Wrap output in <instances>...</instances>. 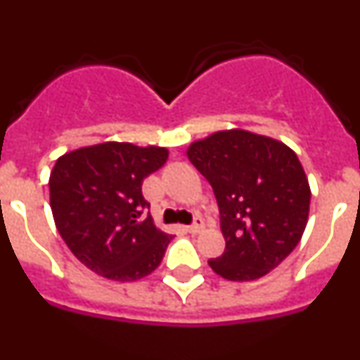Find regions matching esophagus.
Wrapping results in <instances>:
<instances>
[{"instance_id":"1","label":"esophagus","mask_w":360,"mask_h":360,"mask_svg":"<svg viewBox=\"0 0 360 360\" xmlns=\"http://www.w3.org/2000/svg\"><path fill=\"white\" fill-rule=\"evenodd\" d=\"M202 229H203V219L196 216L195 221H193V224H191L189 227H187V232H191V234H198V232L202 231Z\"/></svg>"}]
</instances>
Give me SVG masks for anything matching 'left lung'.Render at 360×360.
<instances>
[{"mask_svg": "<svg viewBox=\"0 0 360 360\" xmlns=\"http://www.w3.org/2000/svg\"><path fill=\"white\" fill-rule=\"evenodd\" d=\"M191 164L207 178L219 209L224 254L209 266L229 281L262 278L295 249L308 221L310 186L297 155L245 129L196 141Z\"/></svg>", "mask_w": 360, "mask_h": 360, "instance_id": "8db88e82", "label": "left lung"}]
</instances>
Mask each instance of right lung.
<instances>
[{"label": "right lung", "instance_id": "1", "mask_svg": "<svg viewBox=\"0 0 360 360\" xmlns=\"http://www.w3.org/2000/svg\"><path fill=\"white\" fill-rule=\"evenodd\" d=\"M167 149L104 142L57 158L50 173L56 227L82 265L113 281H136L160 265L173 240L144 211L142 182L167 160Z\"/></svg>", "mask_w": 360, "mask_h": 360}]
</instances>
